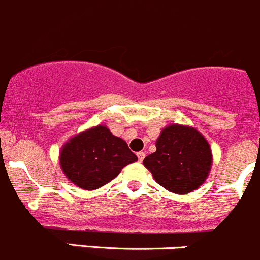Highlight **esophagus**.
<instances>
[{"mask_svg":"<svg viewBox=\"0 0 260 260\" xmlns=\"http://www.w3.org/2000/svg\"><path fill=\"white\" fill-rule=\"evenodd\" d=\"M137 157H138V161L142 162L143 158H145V157H146V153H145V152H138Z\"/></svg>","mask_w":260,"mask_h":260,"instance_id":"esophagus-1","label":"esophagus"}]
</instances>
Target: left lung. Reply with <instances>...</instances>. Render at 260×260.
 Wrapping results in <instances>:
<instances>
[{"label": "left lung", "mask_w": 260, "mask_h": 260, "mask_svg": "<svg viewBox=\"0 0 260 260\" xmlns=\"http://www.w3.org/2000/svg\"><path fill=\"white\" fill-rule=\"evenodd\" d=\"M143 165L154 181L170 192H192L210 174L211 147L196 128L172 123L161 131L156 152L148 154Z\"/></svg>", "instance_id": "1"}]
</instances>
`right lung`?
Returning a JSON list of instances; mask_svg holds the SVG:
<instances>
[{
    "label": "right lung",
    "instance_id": "add662e5",
    "mask_svg": "<svg viewBox=\"0 0 260 260\" xmlns=\"http://www.w3.org/2000/svg\"><path fill=\"white\" fill-rule=\"evenodd\" d=\"M124 140L98 124L73 136L59 152V164L67 179L83 190H96L137 161Z\"/></svg>",
    "mask_w": 260,
    "mask_h": 260
}]
</instances>
